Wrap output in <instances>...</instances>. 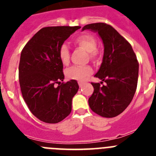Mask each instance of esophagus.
<instances>
[{"instance_id": "obj_1", "label": "esophagus", "mask_w": 156, "mask_h": 156, "mask_svg": "<svg viewBox=\"0 0 156 156\" xmlns=\"http://www.w3.org/2000/svg\"><path fill=\"white\" fill-rule=\"evenodd\" d=\"M78 84H79L80 87H82V86H83V83L82 82H78Z\"/></svg>"}]
</instances>
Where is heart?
<instances>
[{"label": "heart", "instance_id": "obj_1", "mask_svg": "<svg viewBox=\"0 0 156 156\" xmlns=\"http://www.w3.org/2000/svg\"><path fill=\"white\" fill-rule=\"evenodd\" d=\"M74 44L87 51L91 61L94 62L98 61L100 55L97 51L98 42L94 36L90 34L79 36L74 40ZM58 58L63 65H68L69 62V49L66 44H62L59 48ZM92 72L93 69L90 66H74L66 69V75L69 79L83 81L92 73Z\"/></svg>", "mask_w": 156, "mask_h": 156}]
</instances>
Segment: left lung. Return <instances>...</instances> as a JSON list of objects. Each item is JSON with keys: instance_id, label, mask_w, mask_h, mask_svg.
Segmentation results:
<instances>
[{"instance_id": "left-lung-1", "label": "left lung", "mask_w": 156, "mask_h": 156, "mask_svg": "<svg viewBox=\"0 0 156 156\" xmlns=\"http://www.w3.org/2000/svg\"><path fill=\"white\" fill-rule=\"evenodd\" d=\"M96 32L104 44L102 63L94 76L105 83H91L90 109L105 118L117 116L131 102L137 85L139 65L131 45L110 25L91 23L82 30Z\"/></svg>"}]
</instances>
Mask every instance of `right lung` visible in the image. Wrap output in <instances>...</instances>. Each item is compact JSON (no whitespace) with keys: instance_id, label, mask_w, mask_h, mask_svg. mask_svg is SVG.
I'll return each instance as SVG.
<instances>
[{"instance_id":"obj_1","label":"right lung","mask_w":156,"mask_h":156,"mask_svg":"<svg viewBox=\"0 0 156 156\" xmlns=\"http://www.w3.org/2000/svg\"><path fill=\"white\" fill-rule=\"evenodd\" d=\"M80 28H42L27 42L21 52L19 80L23 98L30 112L43 122L57 123L71 112L72 100L79 85L75 80L61 83L64 74L58 49Z\"/></svg>"}]
</instances>
